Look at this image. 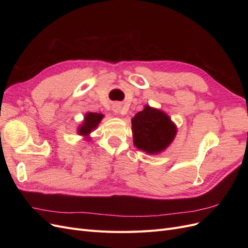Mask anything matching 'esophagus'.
Wrapping results in <instances>:
<instances>
[{"label":"esophagus","instance_id":"1","mask_svg":"<svg viewBox=\"0 0 248 248\" xmlns=\"http://www.w3.org/2000/svg\"><path fill=\"white\" fill-rule=\"evenodd\" d=\"M112 111L115 112V114H122V107L120 103H115L114 106H112Z\"/></svg>","mask_w":248,"mask_h":248}]
</instances>
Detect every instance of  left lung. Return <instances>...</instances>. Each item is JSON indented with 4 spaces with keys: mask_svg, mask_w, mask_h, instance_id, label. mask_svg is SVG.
Returning <instances> with one entry per match:
<instances>
[{
    "mask_svg": "<svg viewBox=\"0 0 248 248\" xmlns=\"http://www.w3.org/2000/svg\"><path fill=\"white\" fill-rule=\"evenodd\" d=\"M133 145L150 155L164 151L175 140L177 126L161 109L145 106L131 119Z\"/></svg>",
    "mask_w": 248,
    "mask_h": 248,
    "instance_id": "obj_1",
    "label": "left lung"
}]
</instances>
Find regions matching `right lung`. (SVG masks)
<instances>
[{
    "label": "right lung",
    "mask_w": 248,
    "mask_h": 248,
    "mask_svg": "<svg viewBox=\"0 0 248 248\" xmlns=\"http://www.w3.org/2000/svg\"><path fill=\"white\" fill-rule=\"evenodd\" d=\"M103 118H104V115L99 114V112H91V111L87 112L84 117V120H82L81 124L78 125V136L84 137L86 140H91L90 134L97 128V126L99 125V123L101 122V120Z\"/></svg>",
    "instance_id": "obj_1"
}]
</instances>
